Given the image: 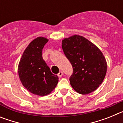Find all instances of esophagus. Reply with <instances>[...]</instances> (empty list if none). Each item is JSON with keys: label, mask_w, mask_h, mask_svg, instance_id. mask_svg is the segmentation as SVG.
I'll return each mask as SVG.
<instances>
[{"label": "esophagus", "mask_w": 123, "mask_h": 123, "mask_svg": "<svg viewBox=\"0 0 123 123\" xmlns=\"http://www.w3.org/2000/svg\"><path fill=\"white\" fill-rule=\"evenodd\" d=\"M57 75H58V77H62L63 76V72H62V71H60V72L58 73V74H57Z\"/></svg>", "instance_id": "obj_1"}]
</instances>
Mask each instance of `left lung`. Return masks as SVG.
I'll return each mask as SVG.
<instances>
[{"label": "left lung", "mask_w": 123, "mask_h": 123, "mask_svg": "<svg viewBox=\"0 0 123 123\" xmlns=\"http://www.w3.org/2000/svg\"><path fill=\"white\" fill-rule=\"evenodd\" d=\"M62 46L73 69L69 81L74 90L83 95L96 90L104 81L107 69L102 52L79 35L64 39Z\"/></svg>", "instance_id": "8db88e82"}]
</instances>
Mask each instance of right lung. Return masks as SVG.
<instances>
[{
  "mask_svg": "<svg viewBox=\"0 0 123 123\" xmlns=\"http://www.w3.org/2000/svg\"><path fill=\"white\" fill-rule=\"evenodd\" d=\"M49 40L38 37L24 51L18 65V75L23 86L31 93L44 96L51 93L58 82L42 58V49Z\"/></svg>",
  "mask_w": 123,
  "mask_h": 123,
  "instance_id": "right-lung-1",
  "label": "right lung"
}]
</instances>
